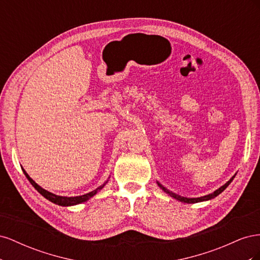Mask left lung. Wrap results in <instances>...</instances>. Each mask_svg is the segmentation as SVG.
<instances>
[{"label": "left lung", "mask_w": 260, "mask_h": 260, "mask_svg": "<svg viewBox=\"0 0 260 260\" xmlns=\"http://www.w3.org/2000/svg\"><path fill=\"white\" fill-rule=\"evenodd\" d=\"M234 177H235V175L228 181V182L225 183V184H223L222 186H220L218 190H216L215 192H212V193H210V194H208V195H205V196H201V198H184V196H180V195H178V194H176V193H174V192H171V191H169L168 188H166L162 184H160L159 182H157V184H158V186L161 188V190L164 191V192H166L168 195H170L171 198H174V199H176V200H178V201H180V202H182V203H187V204H194V203H200V202H205V201H209V200H212V199H215L216 196H218L220 193H222L225 188H226V186L229 185L231 182H232V180L234 179Z\"/></svg>", "instance_id": "8db88e82"}]
</instances>
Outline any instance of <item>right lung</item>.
<instances>
[{
    "instance_id": "add662e5",
    "label": "right lung",
    "mask_w": 260,
    "mask_h": 260,
    "mask_svg": "<svg viewBox=\"0 0 260 260\" xmlns=\"http://www.w3.org/2000/svg\"><path fill=\"white\" fill-rule=\"evenodd\" d=\"M21 169L23 171V174H25V176L27 177V179L29 180V182L32 184V186L36 188V190L39 193H40L42 196H44L46 200H49L50 202L56 204V205H59V206H74V205H78V204H81V203H84L86 201H89L91 198H93L94 195H95L99 191H101L102 188L105 186V184L107 183V181H108L107 180L106 182H104L103 184L100 185L98 188H95V190L92 191V192H89V193H86L84 195H80V196H70V198H67V196L56 195V194H54V193H51L49 191L44 190L43 187H41L40 185L37 184L35 181L29 177V175L27 174L25 169H23V168H21Z\"/></svg>"
}]
</instances>
